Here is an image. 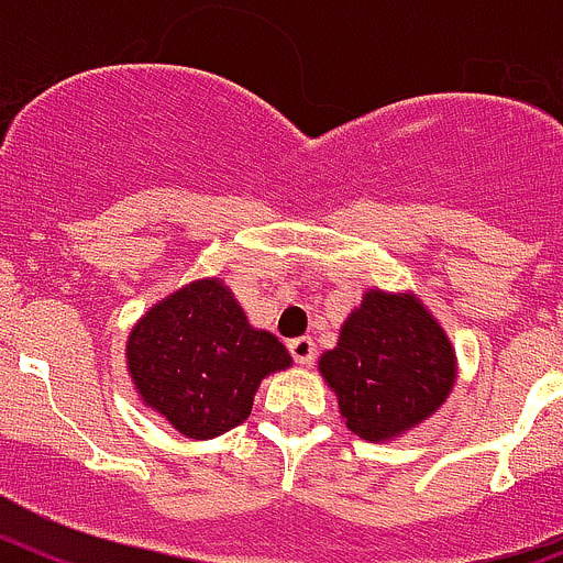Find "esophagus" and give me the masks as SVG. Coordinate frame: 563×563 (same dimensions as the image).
Masks as SVG:
<instances>
[{
    "instance_id": "34e87169",
    "label": "esophagus",
    "mask_w": 563,
    "mask_h": 563,
    "mask_svg": "<svg viewBox=\"0 0 563 563\" xmlns=\"http://www.w3.org/2000/svg\"><path fill=\"white\" fill-rule=\"evenodd\" d=\"M288 353H291L297 364H311L313 356H317V344H313L311 336L291 339V342H288Z\"/></svg>"
}]
</instances>
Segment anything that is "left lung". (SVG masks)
<instances>
[{
	"instance_id": "left-lung-1",
	"label": "left lung",
	"mask_w": 563,
	"mask_h": 563,
	"mask_svg": "<svg viewBox=\"0 0 563 563\" xmlns=\"http://www.w3.org/2000/svg\"><path fill=\"white\" fill-rule=\"evenodd\" d=\"M319 373L347 429L382 443L438 412L457 378V358L415 294L369 288L344 319L336 347L319 356Z\"/></svg>"
}]
</instances>
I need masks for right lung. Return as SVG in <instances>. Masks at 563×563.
Listing matches in <instances>:
<instances>
[{"label": "right lung", "mask_w": 563, "mask_h": 563, "mask_svg": "<svg viewBox=\"0 0 563 563\" xmlns=\"http://www.w3.org/2000/svg\"><path fill=\"white\" fill-rule=\"evenodd\" d=\"M125 358L145 407L194 440L244 423L263 378L291 367L280 339L252 328L219 277L187 283L148 308L131 328Z\"/></svg>", "instance_id": "right-lung-1"}]
</instances>
